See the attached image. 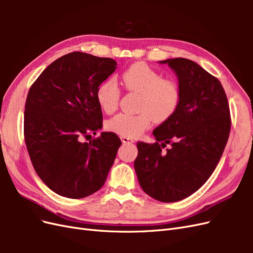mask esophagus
<instances>
[{
    "label": "esophagus",
    "mask_w": 253,
    "mask_h": 253,
    "mask_svg": "<svg viewBox=\"0 0 253 253\" xmlns=\"http://www.w3.org/2000/svg\"><path fill=\"white\" fill-rule=\"evenodd\" d=\"M120 138H121V141L124 143H134L135 142L133 139L127 138V137H120Z\"/></svg>",
    "instance_id": "1"
}]
</instances>
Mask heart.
Segmentation results:
<instances>
[{"label":"heart","instance_id":"heart-1","mask_svg":"<svg viewBox=\"0 0 253 253\" xmlns=\"http://www.w3.org/2000/svg\"><path fill=\"white\" fill-rule=\"evenodd\" d=\"M120 81L127 90L140 95L137 109L138 114L120 113L106 122V128L121 137L136 138L150 127L152 120H169L180 102L181 91L178 83L165 79L154 68L139 62L122 72ZM120 90L113 80L103 81L96 90V99L101 110L111 114L117 109Z\"/></svg>","mask_w":253,"mask_h":253}]
</instances>
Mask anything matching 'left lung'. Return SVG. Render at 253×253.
Here are the masks:
<instances>
[{
  "instance_id": "1",
  "label": "left lung",
  "mask_w": 253,
  "mask_h": 253,
  "mask_svg": "<svg viewBox=\"0 0 253 253\" xmlns=\"http://www.w3.org/2000/svg\"><path fill=\"white\" fill-rule=\"evenodd\" d=\"M159 63L177 77L180 102L153 131L157 142H137L134 168L145 193L174 203L196 192L215 170L230 133V110L220 82L201 65L185 58ZM167 144L171 148L163 152Z\"/></svg>"
}]
</instances>
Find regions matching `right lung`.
<instances>
[{"label":"right lung","instance_id":"right-lung-1","mask_svg":"<svg viewBox=\"0 0 253 253\" xmlns=\"http://www.w3.org/2000/svg\"><path fill=\"white\" fill-rule=\"evenodd\" d=\"M116 61L74 51L53 61L30 87L25 103L24 136L37 174L53 192L83 198L97 192L108 177L121 145L102 132L96 90L117 68Z\"/></svg>","mask_w":253,"mask_h":253}]
</instances>
